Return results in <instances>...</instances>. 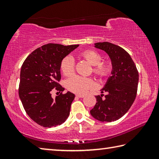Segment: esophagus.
I'll list each match as a JSON object with an SVG mask.
<instances>
[{
  "label": "esophagus",
  "instance_id": "obj_1",
  "mask_svg": "<svg viewBox=\"0 0 159 159\" xmlns=\"http://www.w3.org/2000/svg\"><path fill=\"white\" fill-rule=\"evenodd\" d=\"M76 96L77 97V98H83V97H84V95H76Z\"/></svg>",
  "mask_w": 159,
  "mask_h": 159
}]
</instances>
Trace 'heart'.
<instances>
[{
	"instance_id": "heart-1",
	"label": "heart",
	"mask_w": 159,
	"mask_h": 159,
	"mask_svg": "<svg viewBox=\"0 0 159 159\" xmlns=\"http://www.w3.org/2000/svg\"><path fill=\"white\" fill-rule=\"evenodd\" d=\"M79 56L93 65V73L100 79H105L111 74L113 66L109 60H102L101 53L95 50L87 49L79 53ZM75 62L72 57L67 55L61 60L60 70L64 76H69L74 74ZM95 82L93 79L80 76H73L66 80L67 89L77 94H83L88 90L95 87Z\"/></svg>"
}]
</instances>
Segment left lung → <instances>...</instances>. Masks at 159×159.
Here are the masks:
<instances>
[{
  "label": "left lung",
  "instance_id": "1",
  "mask_svg": "<svg viewBox=\"0 0 159 159\" xmlns=\"http://www.w3.org/2000/svg\"><path fill=\"white\" fill-rule=\"evenodd\" d=\"M95 47L104 50L111 58L113 70L90 114L102 122L119 119L130 108L135 99L139 80L137 67L130 55L121 47L109 42L96 43ZM105 96V99L102 97Z\"/></svg>",
  "mask_w": 159,
  "mask_h": 159
}]
</instances>
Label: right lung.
I'll list each match as a JSON object with an SVG mask.
<instances>
[{
    "label": "right lung",
    "instance_id": "add662e5",
    "mask_svg": "<svg viewBox=\"0 0 159 159\" xmlns=\"http://www.w3.org/2000/svg\"><path fill=\"white\" fill-rule=\"evenodd\" d=\"M78 46L44 45L33 51L21 66L19 96L26 114L43 127L61 125L69 116L75 95L62 93L60 62ZM54 89L61 93L55 99L51 96Z\"/></svg>",
    "mask_w": 159,
    "mask_h": 159
}]
</instances>
